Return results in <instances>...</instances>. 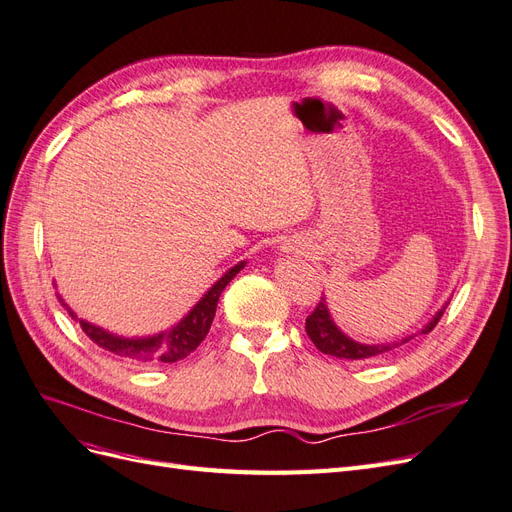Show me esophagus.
<instances>
[{"label": "esophagus", "instance_id": "obj_1", "mask_svg": "<svg viewBox=\"0 0 512 512\" xmlns=\"http://www.w3.org/2000/svg\"><path fill=\"white\" fill-rule=\"evenodd\" d=\"M280 250L286 252V254H303V245L299 241H294V239H286L280 245Z\"/></svg>", "mask_w": 512, "mask_h": 512}]
</instances>
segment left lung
<instances>
[{"instance_id":"8db88e82","label":"left lung","mask_w":512,"mask_h":512,"mask_svg":"<svg viewBox=\"0 0 512 512\" xmlns=\"http://www.w3.org/2000/svg\"><path fill=\"white\" fill-rule=\"evenodd\" d=\"M451 303V297H448L442 307L438 309L436 314H433L429 318V322L425 324V327L421 331H416L412 335H406L401 339H393V342H382V344H363V342H356V339H352L350 335H346L342 329L337 327L333 316H331V309H329V303L327 299L322 297V301L318 303V307L314 309L312 314L307 316L305 320V331L309 335V339H312L314 346L324 352V354H331V356H337V359H346V361H365V359H376V356L380 354H386L391 352L399 346H404L406 342H410V339H414L416 335H427L433 327H436L438 320L442 318L446 305Z\"/></svg>"}]
</instances>
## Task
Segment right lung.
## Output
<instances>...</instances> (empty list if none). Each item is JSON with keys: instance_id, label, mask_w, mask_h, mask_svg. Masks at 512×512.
<instances>
[{"instance_id": "add662e5", "label": "right lung", "mask_w": 512, "mask_h": 512, "mask_svg": "<svg viewBox=\"0 0 512 512\" xmlns=\"http://www.w3.org/2000/svg\"><path fill=\"white\" fill-rule=\"evenodd\" d=\"M245 265L247 260H241L235 267H230L218 282H213V286L196 301V305H192L190 312L185 314L179 322H175L170 329L153 333V335L123 337V335L111 333L98 327L94 322H87L85 318L76 316L68 307V303L61 299L59 292H57V299L68 309L70 316L76 322H81V329L89 335V339H94L100 348L119 356H126V359H132V361H141V363H175L185 359V356H188L192 350H196L198 344L207 337L222 290Z\"/></svg>"}]
</instances>
